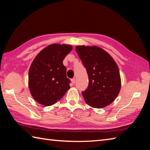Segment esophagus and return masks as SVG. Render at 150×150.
I'll return each instance as SVG.
<instances>
[{
  "label": "esophagus",
  "instance_id": "obj_1",
  "mask_svg": "<svg viewBox=\"0 0 150 150\" xmlns=\"http://www.w3.org/2000/svg\"><path fill=\"white\" fill-rule=\"evenodd\" d=\"M71 83H72L73 84H75V78L72 79H71Z\"/></svg>",
  "mask_w": 150,
  "mask_h": 150
}]
</instances>
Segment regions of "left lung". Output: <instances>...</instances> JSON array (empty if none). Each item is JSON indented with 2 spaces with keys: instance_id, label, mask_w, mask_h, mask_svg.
Instances as JSON below:
<instances>
[{
  "instance_id": "left-lung-1",
  "label": "left lung",
  "mask_w": 150,
  "mask_h": 150,
  "mask_svg": "<svg viewBox=\"0 0 150 150\" xmlns=\"http://www.w3.org/2000/svg\"><path fill=\"white\" fill-rule=\"evenodd\" d=\"M75 50L88 76V86L82 92L84 101L96 108L110 105L118 96L121 86L116 62L107 52L96 46H77Z\"/></svg>"
}]
</instances>
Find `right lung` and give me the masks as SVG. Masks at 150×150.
<instances>
[{"label":"right lung","instance_id":"obj_1","mask_svg":"<svg viewBox=\"0 0 150 150\" xmlns=\"http://www.w3.org/2000/svg\"><path fill=\"white\" fill-rule=\"evenodd\" d=\"M69 45L53 44L35 57L29 71V88L40 104L50 106L60 100L69 89L63 60L72 50Z\"/></svg>","mask_w":150,"mask_h":150}]
</instances>
